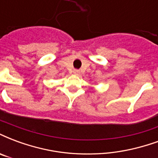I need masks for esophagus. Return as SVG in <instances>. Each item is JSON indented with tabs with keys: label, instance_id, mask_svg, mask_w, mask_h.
Masks as SVG:
<instances>
[{
	"label": "esophagus",
	"instance_id": "34e87169",
	"mask_svg": "<svg viewBox=\"0 0 158 158\" xmlns=\"http://www.w3.org/2000/svg\"><path fill=\"white\" fill-rule=\"evenodd\" d=\"M79 73H80V71H79V69L73 70V74H74V75H79Z\"/></svg>",
	"mask_w": 158,
	"mask_h": 158
}]
</instances>
